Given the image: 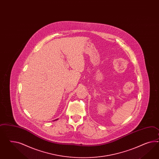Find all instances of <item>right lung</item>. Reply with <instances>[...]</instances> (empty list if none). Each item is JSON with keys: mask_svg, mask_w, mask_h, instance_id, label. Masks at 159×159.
Segmentation results:
<instances>
[{"mask_svg": "<svg viewBox=\"0 0 159 159\" xmlns=\"http://www.w3.org/2000/svg\"><path fill=\"white\" fill-rule=\"evenodd\" d=\"M57 120V119H56V120Z\"/></svg>", "mask_w": 159, "mask_h": 159, "instance_id": "1", "label": "right lung"}]
</instances>
